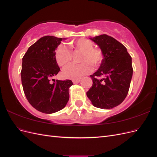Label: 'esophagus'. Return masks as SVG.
<instances>
[{
  "instance_id": "34e87169",
  "label": "esophagus",
  "mask_w": 157,
  "mask_h": 157,
  "mask_svg": "<svg viewBox=\"0 0 157 157\" xmlns=\"http://www.w3.org/2000/svg\"><path fill=\"white\" fill-rule=\"evenodd\" d=\"M80 79H75V80H73V82L74 84H76V83H78L80 82Z\"/></svg>"
}]
</instances>
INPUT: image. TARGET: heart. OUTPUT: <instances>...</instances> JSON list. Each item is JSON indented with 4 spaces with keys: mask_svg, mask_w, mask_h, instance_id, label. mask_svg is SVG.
<instances>
[{
    "mask_svg": "<svg viewBox=\"0 0 157 157\" xmlns=\"http://www.w3.org/2000/svg\"><path fill=\"white\" fill-rule=\"evenodd\" d=\"M71 48L74 52H80L79 64H70L63 71L64 77L70 79H78L89 74L92 71V67H98L104 60L103 51L94 48L93 42L88 39L81 38L70 44ZM55 59L60 67L68 64L72 59V54L64 45H60L55 52Z\"/></svg>",
    "mask_w": 157,
    "mask_h": 157,
    "instance_id": "1",
    "label": "heart"
}]
</instances>
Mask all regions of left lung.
<instances>
[{
  "mask_svg": "<svg viewBox=\"0 0 157 157\" xmlns=\"http://www.w3.org/2000/svg\"><path fill=\"white\" fill-rule=\"evenodd\" d=\"M90 39L99 46L105 58L98 70L90 75L93 84L86 95L94 106L112 109L120 105L128 93L133 74L132 58L126 47L112 36L101 35Z\"/></svg>",
  "mask_w": 157,
  "mask_h": 157,
  "instance_id": "8db88e82",
  "label": "left lung"
}]
</instances>
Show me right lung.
I'll return each mask as SVG.
<instances>
[{
	"mask_svg": "<svg viewBox=\"0 0 157 157\" xmlns=\"http://www.w3.org/2000/svg\"><path fill=\"white\" fill-rule=\"evenodd\" d=\"M61 39L54 36L40 38L28 48L22 59L21 71L23 92L31 105L40 112L51 114L63 109L69 99L71 80L52 78L60 69L55 59V50Z\"/></svg>",
	"mask_w": 157,
	"mask_h": 157,
	"instance_id": "right-lung-1",
	"label": "right lung"
}]
</instances>
